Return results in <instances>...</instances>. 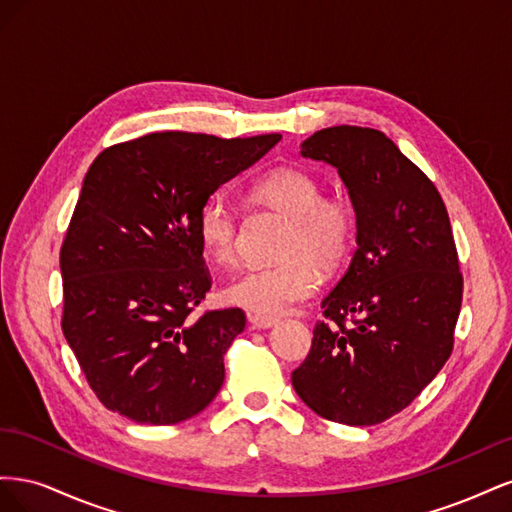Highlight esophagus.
<instances>
[{"instance_id":"esophagus-1","label":"esophagus","mask_w":512,"mask_h":512,"mask_svg":"<svg viewBox=\"0 0 512 512\" xmlns=\"http://www.w3.org/2000/svg\"><path fill=\"white\" fill-rule=\"evenodd\" d=\"M247 320H250V324H252V327H256V329H271L273 324L277 322L275 318H269V316H258V314H250V316H247Z\"/></svg>"}]
</instances>
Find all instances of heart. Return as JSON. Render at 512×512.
I'll return each mask as SVG.
<instances>
[{
  "mask_svg": "<svg viewBox=\"0 0 512 512\" xmlns=\"http://www.w3.org/2000/svg\"><path fill=\"white\" fill-rule=\"evenodd\" d=\"M254 194L286 213L290 226L284 235L280 262L243 269L224 297L228 303L258 316H280L312 297L322 271L344 262L354 239V211L342 200H324L320 181L303 168H273L254 183ZM239 215L232 200L215 192L198 211L196 230L205 254L230 265L237 256Z\"/></svg>",
  "mask_w": 512,
  "mask_h": 512,
  "instance_id": "1",
  "label": "heart"
}]
</instances>
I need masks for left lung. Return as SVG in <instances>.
<instances>
[{"mask_svg": "<svg viewBox=\"0 0 512 512\" xmlns=\"http://www.w3.org/2000/svg\"><path fill=\"white\" fill-rule=\"evenodd\" d=\"M301 156L337 168L356 250L322 299L331 322L316 324L292 386L322 418L376 425L414 401L451 356L463 290L451 222L436 185L380 130H320Z\"/></svg>", "mask_w": 512, "mask_h": 512, "instance_id": "1", "label": "left lung"}]
</instances>
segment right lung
Returning a JSON list of instances; mask_svg holds the SVG:
<instances>
[{"instance_id": "right-lung-1", "label": "right lung", "mask_w": 512, "mask_h": 512, "mask_svg": "<svg viewBox=\"0 0 512 512\" xmlns=\"http://www.w3.org/2000/svg\"><path fill=\"white\" fill-rule=\"evenodd\" d=\"M280 138L156 132L104 149L89 166L59 256L61 329L108 410L175 425L222 389L224 352L245 314L192 316L211 288L196 218Z\"/></svg>"}]
</instances>
